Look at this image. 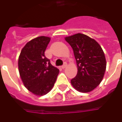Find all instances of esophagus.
I'll return each mask as SVG.
<instances>
[{
  "mask_svg": "<svg viewBox=\"0 0 122 122\" xmlns=\"http://www.w3.org/2000/svg\"><path fill=\"white\" fill-rule=\"evenodd\" d=\"M66 66H67V63H66V62H65L63 63V65H62V68H63V69H65Z\"/></svg>",
  "mask_w": 122,
  "mask_h": 122,
  "instance_id": "1",
  "label": "esophagus"
}]
</instances>
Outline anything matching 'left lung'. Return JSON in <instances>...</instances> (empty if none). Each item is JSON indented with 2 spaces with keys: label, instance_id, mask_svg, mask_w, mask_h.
<instances>
[{
  "label": "left lung",
  "instance_id": "1",
  "mask_svg": "<svg viewBox=\"0 0 122 122\" xmlns=\"http://www.w3.org/2000/svg\"><path fill=\"white\" fill-rule=\"evenodd\" d=\"M65 40L73 50L78 67L71 84L78 92H91L99 85L106 70L102 48L94 39L81 33L66 37Z\"/></svg>",
  "mask_w": 122,
  "mask_h": 122
}]
</instances>
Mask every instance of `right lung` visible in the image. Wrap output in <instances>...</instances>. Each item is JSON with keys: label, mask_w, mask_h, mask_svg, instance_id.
<instances>
[{"label": "right lung", "mask_w": 122, "mask_h": 122, "mask_svg": "<svg viewBox=\"0 0 122 122\" xmlns=\"http://www.w3.org/2000/svg\"><path fill=\"white\" fill-rule=\"evenodd\" d=\"M50 41V38L44 36L32 39L19 57V72L23 84L36 95H44L52 89L59 72L44 55Z\"/></svg>", "instance_id": "obj_1"}]
</instances>
